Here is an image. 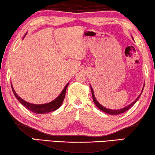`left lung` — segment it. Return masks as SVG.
I'll list each match as a JSON object with an SVG mask.
<instances>
[{
	"mask_svg": "<svg viewBox=\"0 0 155 155\" xmlns=\"http://www.w3.org/2000/svg\"><path fill=\"white\" fill-rule=\"evenodd\" d=\"M144 86H145V84L143 85V88H144ZM90 87H91V94H92V97H93V101H94V102L95 103V104H96V105L97 107L101 109V111H104V112H105V113L108 114H110V115H118V114H123V113L125 112V111H127L128 110V109L132 107L133 105H134V104L136 103V102H137V101H138V100H139V97L141 96V94H142L143 90V88L141 93V94H140L139 96H138L137 98L136 99L135 101L132 102V103H131V104H129V105H128V106H126L125 107H124V108L119 109H107V108L104 107L101 105V104H100L99 102L97 101L96 97H95V95H94V90H93V89H92V87H91V85H90Z\"/></svg>",
	"mask_w": 155,
	"mask_h": 155,
	"instance_id": "1",
	"label": "left lung"
}]
</instances>
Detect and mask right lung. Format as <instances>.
Wrapping results in <instances>:
<instances>
[{"instance_id": "right-lung-1", "label": "right lung", "mask_w": 155, "mask_h": 155, "mask_svg": "<svg viewBox=\"0 0 155 155\" xmlns=\"http://www.w3.org/2000/svg\"><path fill=\"white\" fill-rule=\"evenodd\" d=\"M68 84H69V82H68L67 84H66L65 87H64V89L62 90V91L61 92L60 94H59V96L57 97L56 99H54L53 101L48 102V103L42 104H35L29 103V102L25 101L24 100L21 99V97L16 94V93L15 92V91H14L12 84H11V87H12V91L14 93V95L16 97V99H17L18 101L25 107L27 108L28 110H30L32 111V112H34L35 114H46V113H49V112H51V111L56 110V109L59 108V107L61 105V104H62V102L64 101V97H65L66 91Z\"/></svg>"}]
</instances>
